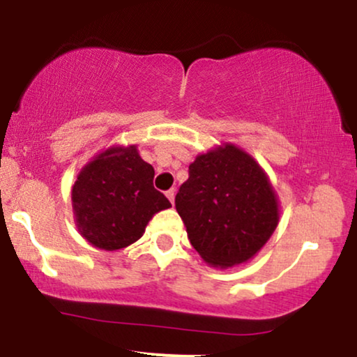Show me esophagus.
Segmentation results:
<instances>
[{"label": "esophagus", "mask_w": 357, "mask_h": 357, "mask_svg": "<svg viewBox=\"0 0 357 357\" xmlns=\"http://www.w3.org/2000/svg\"><path fill=\"white\" fill-rule=\"evenodd\" d=\"M166 196H167V199H169V202L174 204V196H176V191H174V190L166 191Z\"/></svg>", "instance_id": "1"}]
</instances>
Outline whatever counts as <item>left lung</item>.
Returning a JSON list of instances; mask_svg holds the SVG:
<instances>
[{"instance_id": "8db88e82", "label": "left lung", "mask_w": 357, "mask_h": 357, "mask_svg": "<svg viewBox=\"0 0 357 357\" xmlns=\"http://www.w3.org/2000/svg\"><path fill=\"white\" fill-rule=\"evenodd\" d=\"M174 203L192 248L220 268L255 257L278 223L277 195L268 176L233 144L199 154Z\"/></svg>"}]
</instances>
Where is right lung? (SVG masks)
<instances>
[{"label":"right lung","instance_id":"obj_1","mask_svg":"<svg viewBox=\"0 0 357 357\" xmlns=\"http://www.w3.org/2000/svg\"><path fill=\"white\" fill-rule=\"evenodd\" d=\"M153 179L154 167L139 155L137 146H114L97 154L72 188L80 235L109 252L137 241L155 213L171 208Z\"/></svg>","mask_w":357,"mask_h":357}]
</instances>
